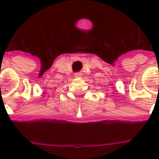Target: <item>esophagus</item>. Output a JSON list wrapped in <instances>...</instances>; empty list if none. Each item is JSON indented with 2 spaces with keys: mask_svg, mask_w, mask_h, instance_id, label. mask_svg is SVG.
<instances>
[{
  "mask_svg": "<svg viewBox=\"0 0 159 159\" xmlns=\"http://www.w3.org/2000/svg\"><path fill=\"white\" fill-rule=\"evenodd\" d=\"M81 76H82V74H81V73H79V72H78V73H75V75H74L75 77H80Z\"/></svg>",
  "mask_w": 159,
  "mask_h": 159,
  "instance_id": "1",
  "label": "esophagus"
}]
</instances>
